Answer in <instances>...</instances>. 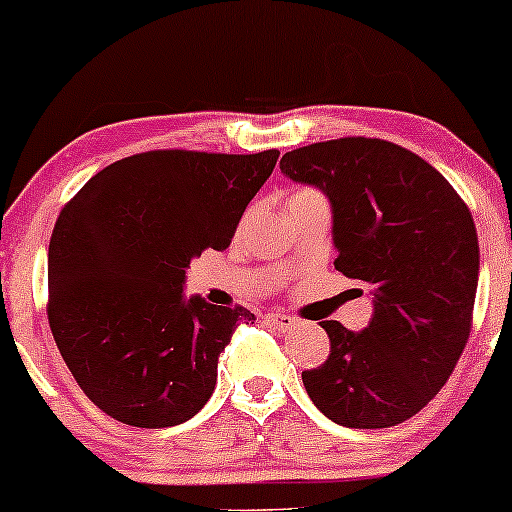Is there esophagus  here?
<instances>
[{
  "label": "esophagus",
  "instance_id": "34e87169",
  "mask_svg": "<svg viewBox=\"0 0 512 512\" xmlns=\"http://www.w3.org/2000/svg\"><path fill=\"white\" fill-rule=\"evenodd\" d=\"M267 323L274 325L277 330H282V333H291V330H296L299 320L289 316V313H267Z\"/></svg>",
  "mask_w": 512,
  "mask_h": 512
}]
</instances>
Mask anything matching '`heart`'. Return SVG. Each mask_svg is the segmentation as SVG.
I'll return each instance as SVG.
<instances>
[{
    "label": "heart",
    "mask_w": 512,
    "mask_h": 512,
    "mask_svg": "<svg viewBox=\"0 0 512 512\" xmlns=\"http://www.w3.org/2000/svg\"><path fill=\"white\" fill-rule=\"evenodd\" d=\"M303 192H306V189H303Z\"/></svg>",
    "instance_id": "heart-1"
}]
</instances>
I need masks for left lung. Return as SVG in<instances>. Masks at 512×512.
Listing matches in <instances>:
<instances>
[{
    "label": "left lung",
    "mask_w": 512,
    "mask_h": 512,
    "mask_svg": "<svg viewBox=\"0 0 512 512\" xmlns=\"http://www.w3.org/2000/svg\"><path fill=\"white\" fill-rule=\"evenodd\" d=\"M289 179L330 199L335 269L372 286L359 333L323 320L330 355L301 374L345 428H391L447 384L471 333L479 238L462 196L423 157L381 138H338L286 153Z\"/></svg>",
    "instance_id": "1"
}]
</instances>
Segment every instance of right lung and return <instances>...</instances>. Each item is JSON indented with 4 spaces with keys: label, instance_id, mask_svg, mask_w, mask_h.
I'll return each mask as SVG.
<instances>
[{
    "label": "right lung",
    "instance_id": "add662e5",
    "mask_svg": "<svg viewBox=\"0 0 512 512\" xmlns=\"http://www.w3.org/2000/svg\"><path fill=\"white\" fill-rule=\"evenodd\" d=\"M279 150H150L94 174L55 221L48 323L89 401L133 428H170L211 398L243 306L184 299L204 250H226Z\"/></svg>",
    "mask_w": 512,
    "mask_h": 512
}]
</instances>
